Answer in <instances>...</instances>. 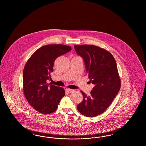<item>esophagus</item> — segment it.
Segmentation results:
<instances>
[{"mask_svg": "<svg viewBox=\"0 0 146 146\" xmlns=\"http://www.w3.org/2000/svg\"><path fill=\"white\" fill-rule=\"evenodd\" d=\"M66 92H67L70 93V92H73V90L72 89H68V88H67V89H66Z\"/></svg>", "mask_w": 146, "mask_h": 146, "instance_id": "34e87169", "label": "esophagus"}]
</instances>
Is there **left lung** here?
<instances>
[{
  "mask_svg": "<svg viewBox=\"0 0 146 146\" xmlns=\"http://www.w3.org/2000/svg\"><path fill=\"white\" fill-rule=\"evenodd\" d=\"M74 49L83 59L90 82L95 85L89 96L81 91L83 100L77 109L86 117H96L107 110L120 90L116 61L110 52L95 45H74Z\"/></svg>",
  "mask_w": 146,
  "mask_h": 146,
  "instance_id": "8db88e82",
  "label": "left lung"
}]
</instances>
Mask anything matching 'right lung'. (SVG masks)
Segmentation results:
<instances>
[{"label":"right lung","instance_id":"obj_1","mask_svg":"<svg viewBox=\"0 0 146 146\" xmlns=\"http://www.w3.org/2000/svg\"><path fill=\"white\" fill-rule=\"evenodd\" d=\"M70 46L61 44L43 46L35 51L23 72V92L29 104L42 114L55 111L65 95L63 88L47 83L57 57L67 53Z\"/></svg>","mask_w":146,"mask_h":146}]
</instances>
